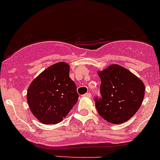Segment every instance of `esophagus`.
<instances>
[{
    "label": "esophagus",
    "mask_w": 160,
    "mask_h": 160,
    "mask_svg": "<svg viewBox=\"0 0 160 160\" xmlns=\"http://www.w3.org/2000/svg\"><path fill=\"white\" fill-rule=\"evenodd\" d=\"M83 96L87 97V98H90V97H91V94H90V93H86L84 95H83Z\"/></svg>",
    "instance_id": "34e87169"
}]
</instances>
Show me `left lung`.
Segmentation results:
<instances>
[{"instance_id": "8db88e82", "label": "left lung", "mask_w": 160, "mask_h": 160, "mask_svg": "<svg viewBox=\"0 0 160 160\" xmlns=\"http://www.w3.org/2000/svg\"><path fill=\"white\" fill-rule=\"evenodd\" d=\"M98 74L101 80V97L94 98L98 114L112 124L129 120L142 103L144 83L129 70L118 64L111 65Z\"/></svg>"}]
</instances>
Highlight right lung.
I'll return each mask as SVG.
<instances>
[{
	"label": "right lung",
	"mask_w": 160,
	"mask_h": 160,
	"mask_svg": "<svg viewBox=\"0 0 160 160\" xmlns=\"http://www.w3.org/2000/svg\"><path fill=\"white\" fill-rule=\"evenodd\" d=\"M69 73L70 66L60 62L48 67L31 83L27 101L42 123H59L77 102V86Z\"/></svg>",
	"instance_id": "add662e5"
}]
</instances>
